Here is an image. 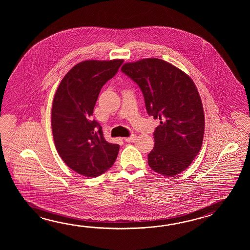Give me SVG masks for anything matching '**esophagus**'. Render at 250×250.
Instances as JSON below:
<instances>
[{
	"instance_id": "34e87169",
	"label": "esophagus",
	"mask_w": 250,
	"mask_h": 250,
	"mask_svg": "<svg viewBox=\"0 0 250 250\" xmlns=\"http://www.w3.org/2000/svg\"><path fill=\"white\" fill-rule=\"evenodd\" d=\"M136 138H137V136L136 135H131L130 137H128V138H124V140L126 141V142H133L135 139H136Z\"/></svg>"
}]
</instances>
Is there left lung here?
Masks as SVG:
<instances>
[{"label":"left lung","instance_id":"1","mask_svg":"<svg viewBox=\"0 0 250 250\" xmlns=\"http://www.w3.org/2000/svg\"><path fill=\"white\" fill-rule=\"evenodd\" d=\"M122 71L138 84L149 115L159 118L148 165L173 177L186 170L202 146L205 114L197 86L188 75L156 58L127 62Z\"/></svg>","mask_w":250,"mask_h":250}]
</instances>
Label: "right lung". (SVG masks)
Segmentation results:
<instances>
[{
    "label": "right lung",
    "instance_id": "1",
    "mask_svg": "<svg viewBox=\"0 0 250 250\" xmlns=\"http://www.w3.org/2000/svg\"><path fill=\"white\" fill-rule=\"evenodd\" d=\"M123 60L84 61L61 81L52 108V130L57 152L77 173L97 177L112 167L120 146L108 143L100 124L92 121L103 85L113 78Z\"/></svg>",
    "mask_w": 250,
    "mask_h": 250
}]
</instances>
